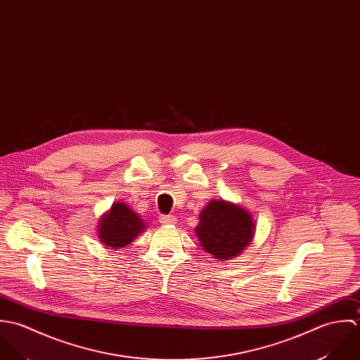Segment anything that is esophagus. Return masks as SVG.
<instances>
[{
	"instance_id": "34e87169",
	"label": "esophagus",
	"mask_w": 360,
	"mask_h": 360,
	"mask_svg": "<svg viewBox=\"0 0 360 360\" xmlns=\"http://www.w3.org/2000/svg\"><path fill=\"white\" fill-rule=\"evenodd\" d=\"M160 222H161L162 225H174V224H176V217L161 216L160 217Z\"/></svg>"
}]
</instances>
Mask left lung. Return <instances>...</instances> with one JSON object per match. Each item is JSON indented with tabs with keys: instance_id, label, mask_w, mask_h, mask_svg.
Wrapping results in <instances>:
<instances>
[{
	"instance_id": "8db88e82",
	"label": "left lung",
	"mask_w": 360,
	"mask_h": 360,
	"mask_svg": "<svg viewBox=\"0 0 360 360\" xmlns=\"http://www.w3.org/2000/svg\"><path fill=\"white\" fill-rule=\"evenodd\" d=\"M199 219L196 235L200 245L217 260L239 256L256 231L250 213L225 200H210Z\"/></svg>"
}]
</instances>
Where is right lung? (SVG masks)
Returning <instances> with one entry per match:
<instances>
[{
  "label": "right lung",
  "mask_w": 360,
  "mask_h": 360,
  "mask_svg": "<svg viewBox=\"0 0 360 360\" xmlns=\"http://www.w3.org/2000/svg\"><path fill=\"white\" fill-rule=\"evenodd\" d=\"M144 221L125 203H114L98 224V238L103 245L111 249H120L129 245L141 232Z\"/></svg>",
  "instance_id": "right-lung-1"
}]
</instances>
